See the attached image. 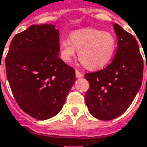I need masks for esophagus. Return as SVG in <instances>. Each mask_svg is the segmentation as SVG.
Masks as SVG:
<instances>
[{
    "label": "esophagus",
    "instance_id": "34e87169",
    "mask_svg": "<svg viewBox=\"0 0 147 147\" xmlns=\"http://www.w3.org/2000/svg\"><path fill=\"white\" fill-rule=\"evenodd\" d=\"M76 78H82L84 76V75L79 71H76Z\"/></svg>",
    "mask_w": 147,
    "mask_h": 147
}]
</instances>
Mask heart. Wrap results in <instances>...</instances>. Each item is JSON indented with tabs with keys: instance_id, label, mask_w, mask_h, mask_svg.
<instances>
[{
	"instance_id": "1",
	"label": "heart",
	"mask_w": 147,
	"mask_h": 147,
	"mask_svg": "<svg viewBox=\"0 0 147 147\" xmlns=\"http://www.w3.org/2000/svg\"><path fill=\"white\" fill-rule=\"evenodd\" d=\"M116 40L109 32L95 28H83L74 31L68 38L60 42V54L65 62H71L78 51V58L82 65L91 70L106 65L113 58Z\"/></svg>"
}]
</instances>
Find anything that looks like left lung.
<instances>
[{
    "label": "left lung",
    "mask_w": 147,
    "mask_h": 147,
    "mask_svg": "<svg viewBox=\"0 0 147 147\" xmlns=\"http://www.w3.org/2000/svg\"><path fill=\"white\" fill-rule=\"evenodd\" d=\"M113 28L118 47L112 63L103 70L85 75L90 84L86 104L90 113L101 120H111L125 113L143 78L144 63L136 38L119 24L114 23Z\"/></svg>",
    "instance_id": "1"
}]
</instances>
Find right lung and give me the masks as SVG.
Returning a JSON list of instances; mask_svg holds the SVG:
<instances>
[{"mask_svg":"<svg viewBox=\"0 0 147 147\" xmlns=\"http://www.w3.org/2000/svg\"><path fill=\"white\" fill-rule=\"evenodd\" d=\"M59 37L55 25H32L14 36L5 60L15 100L38 120L60 112L76 81L75 70L59 58Z\"/></svg>","mask_w":147,"mask_h":147,"instance_id":"obj_1","label":"right lung"}]
</instances>
